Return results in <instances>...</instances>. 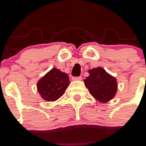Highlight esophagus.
I'll return each mask as SVG.
<instances>
[{
    "mask_svg": "<svg viewBox=\"0 0 146 146\" xmlns=\"http://www.w3.org/2000/svg\"><path fill=\"white\" fill-rule=\"evenodd\" d=\"M72 80H82V77L79 76V77H72Z\"/></svg>",
    "mask_w": 146,
    "mask_h": 146,
    "instance_id": "1",
    "label": "esophagus"
}]
</instances>
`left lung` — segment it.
I'll use <instances>...</instances> for the list:
<instances>
[{"label": "left lung", "mask_w": 146, "mask_h": 146, "mask_svg": "<svg viewBox=\"0 0 146 146\" xmlns=\"http://www.w3.org/2000/svg\"><path fill=\"white\" fill-rule=\"evenodd\" d=\"M88 73L84 82L90 94L101 102L111 100L117 91L116 79L101 67L91 69Z\"/></svg>", "instance_id": "1"}]
</instances>
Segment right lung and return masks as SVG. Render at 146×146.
I'll list each match as a JSON object with an SVG mask.
<instances>
[{"label": "right lung", "instance_id": "right-lung-1", "mask_svg": "<svg viewBox=\"0 0 146 146\" xmlns=\"http://www.w3.org/2000/svg\"><path fill=\"white\" fill-rule=\"evenodd\" d=\"M69 83L68 74L53 68L38 80L37 89L44 100L54 102L64 95Z\"/></svg>", "mask_w": 146, "mask_h": 146}]
</instances>
